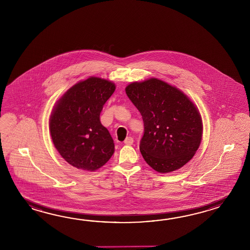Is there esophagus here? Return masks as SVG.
<instances>
[{
	"mask_svg": "<svg viewBox=\"0 0 250 250\" xmlns=\"http://www.w3.org/2000/svg\"><path fill=\"white\" fill-rule=\"evenodd\" d=\"M133 142H134L133 138H131V137H127V138L125 139L124 144H125V145H127V146H130V145H132Z\"/></svg>",
	"mask_w": 250,
	"mask_h": 250,
	"instance_id": "esophagus-1",
	"label": "esophagus"
}]
</instances>
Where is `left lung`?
Masks as SVG:
<instances>
[{
  "mask_svg": "<svg viewBox=\"0 0 250 250\" xmlns=\"http://www.w3.org/2000/svg\"><path fill=\"white\" fill-rule=\"evenodd\" d=\"M125 91L143 118L139 148L146 164L168 173L189 162L203 135L202 118L189 97L156 78L132 82Z\"/></svg>",
  "mask_w": 250,
  "mask_h": 250,
  "instance_id": "left-lung-1",
  "label": "left lung"
}]
</instances>
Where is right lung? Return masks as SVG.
Segmentation results:
<instances>
[{"label":"right lung","mask_w":250,"mask_h":250,"mask_svg":"<svg viewBox=\"0 0 250 250\" xmlns=\"http://www.w3.org/2000/svg\"><path fill=\"white\" fill-rule=\"evenodd\" d=\"M111 80L89 77L76 83L55 103L49 119L53 145L68 164L95 171L114 153V143L100 122L105 102L115 91Z\"/></svg>","instance_id":"right-lung-1"}]
</instances>
